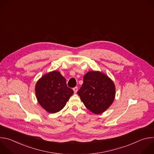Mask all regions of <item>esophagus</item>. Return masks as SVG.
Returning a JSON list of instances; mask_svg holds the SVG:
<instances>
[{"label":"esophagus","instance_id":"esophagus-1","mask_svg":"<svg viewBox=\"0 0 154 154\" xmlns=\"http://www.w3.org/2000/svg\"><path fill=\"white\" fill-rule=\"evenodd\" d=\"M73 90H74V93H76L77 92V91H78V88H77V86L74 87V88H73Z\"/></svg>","mask_w":154,"mask_h":154}]
</instances>
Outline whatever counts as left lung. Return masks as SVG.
<instances>
[{"label": "left lung", "mask_w": 154, "mask_h": 154, "mask_svg": "<svg viewBox=\"0 0 154 154\" xmlns=\"http://www.w3.org/2000/svg\"><path fill=\"white\" fill-rule=\"evenodd\" d=\"M115 85L106 74L89 71L83 77V83L77 94L85 106L94 114L104 112L113 102Z\"/></svg>", "instance_id": "left-lung-1"}]
</instances>
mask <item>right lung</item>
Wrapping results in <instances>:
<instances>
[{"label": "right lung", "instance_id": "obj_1", "mask_svg": "<svg viewBox=\"0 0 154 154\" xmlns=\"http://www.w3.org/2000/svg\"><path fill=\"white\" fill-rule=\"evenodd\" d=\"M65 78L54 71L42 76L35 85V94L40 105L50 113L60 112L73 94Z\"/></svg>", "mask_w": 154, "mask_h": 154}]
</instances>
